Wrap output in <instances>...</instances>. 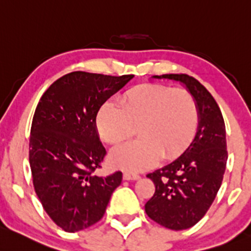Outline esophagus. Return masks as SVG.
Wrapping results in <instances>:
<instances>
[{
    "label": "esophagus",
    "instance_id": "esophagus-1",
    "mask_svg": "<svg viewBox=\"0 0 251 251\" xmlns=\"http://www.w3.org/2000/svg\"><path fill=\"white\" fill-rule=\"evenodd\" d=\"M139 178H141V176L136 173L124 172V179H125V180H137V179H139Z\"/></svg>",
    "mask_w": 251,
    "mask_h": 251
}]
</instances>
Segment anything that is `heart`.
<instances>
[{
  "label": "heart",
  "mask_w": 251,
  "mask_h": 251,
  "mask_svg": "<svg viewBox=\"0 0 251 251\" xmlns=\"http://www.w3.org/2000/svg\"><path fill=\"white\" fill-rule=\"evenodd\" d=\"M120 107L105 103L97 114L100 136L117 146L130 138L138 125L137 141L115 148L109 155L113 166L141 172L162 159H172L189 144L199 125V108L185 89L146 84L126 91Z\"/></svg>",
  "instance_id": "obj_1"
}]
</instances>
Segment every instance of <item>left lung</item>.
Returning a JSON list of instances; mask_svg holds the SVG:
<instances>
[{
    "label": "left lung",
    "instance_id": "left-lung-1",
    "mask_svg": "<svg viewBox=\"0 0 251 251\" xmlns=\"http://www.w3.org/2000/svg\"><path fill=\"white\" fill-rule=\"evenodd\" d=\"M183 84L199 108V126L185 151L168 165L148 174L155 194L146 203L151 220L170 230L196 225L212 205L223 183L227 162L223 114L210 92L188 75H154Z\"/></svg>",
    "mask_w": 251,
    "mask_h": 251
}]
</instances>
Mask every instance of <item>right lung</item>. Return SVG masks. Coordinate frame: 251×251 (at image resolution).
<instances>
[{
    "label": "right lung",
    "instance_id": "obj_1",
    "mask_svg": "<svg viewBox=\"0 0 251 251\" xmlns=\"http://www.w3.org/2000/svg\"><path fill=\"white\" fill-rule=\"evenodd\" d=\"M133 77L68 73L54 81L37 104L28 152L33 186L47 214L66 232L101 220L121 184V172L92 174L105 155L96 117L102 104Z\"/></svg>",
    "mask_w": 251,
    "mask_h": 251
}]
</instances>
